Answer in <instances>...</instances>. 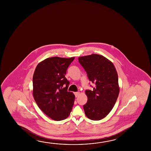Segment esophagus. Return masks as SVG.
I'll list each match as a JSON object with an SVG mask.
<instances>
[{"mask_svg": "<svg viewBox=\"0 0 151 151\" xmlns=\"http://www.w3.org/2000/svg\"><path fill=\"white\" fill-rule=\"evenodd\" d=\"M75 95V97H77L78 96V95H79V92H75L74 93Z\"/></svg>", "mask_w": 151, "mask_h": 151, "instance_id": "esophagus-1", "label": "esophagus"}]
</instances>
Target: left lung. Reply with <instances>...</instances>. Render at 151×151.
Returning <instances> with one entry per match:
<instances>
[{"instance_id":"8db88e82","label":"left lung","mask_w":151,"mask_h":151,"mask_svg":"<svg viewBox=\"0 0 151 151\" xmlns=\"http://www.w3.org/2000/svg\"><path fill=\"white\" fill-rule=\"evenodd\" d=\"M78 60L95 85L93 91H85L88 100L83 106L85 113L90 119L99 121L111 111L119 96L117 73L113 63L101 55L79 57Z\"/></svg>"}]
</instances>
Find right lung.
Instances as JSON below:
<instances>
[{"instance_id": "1", "label": "right lung", "mask_w": 151, "mask_h": 151, "mask_svg": "<svg viewBox=\"0 0 151 151\" xmlns=\"http://www.w3.org/2000/svg\"><path fill=\"white\" fill-rule=\"evenodd\" d=\"M75 57L48 58L40 62L32 78V95L38 106L52 119L67 118L74 103V94L67 91L69 82L65 77Z\"/></svg>"}]
</instances>
